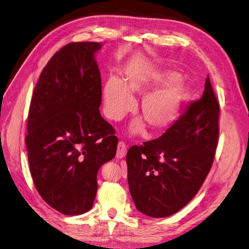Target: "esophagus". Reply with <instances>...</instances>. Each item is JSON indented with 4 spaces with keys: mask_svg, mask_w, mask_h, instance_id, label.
<instances>
[{
    "mask_svg": "<svg viewBox=\"0 0 249 249\" xmlns=\"http://www.w3.org/2000/svg\"><path fill=\"white\" fill-rule=\"evenodd\" d=\"M127 146L124 142H119L118 148H117V158H123L126 155Z\"/></svg>",
    "mask_w": 249,
    "mask_h": 249,
    "instance_id": "obj_1",
    "label": "esophagus"
}]
</instances>
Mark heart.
Returning <instances> with one entry per match:
<instances>
[{"instance_id":"1","label":"heart","mask_w":249,"mask_h":249,"mask_svg":"<svg viewBox=\"0 0 249 249\" xmlns=\"http://www.w3.org/2000/svg\"><path fill=\"white\" fill-rule=\"evenodd\" d=\"M174 79L175 75L168 72L131 73L122 83L110 78L102 89L104 113L110 120L119 121L133 107L131 95L146 93L157 85L167 83L143 96L140 107L143 119L152 129L164 130L178 119L184 95V86L172 82ZM145 129L146 123L139 119L132 123L130 131L141 133Z\"/></svg>"}]
</instances>
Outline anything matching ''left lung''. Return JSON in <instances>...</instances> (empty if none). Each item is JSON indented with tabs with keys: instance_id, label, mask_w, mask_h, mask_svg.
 <instances>
[{
	"instance_id": "8db88e82",
	"label": "left lung",
	"mask_w": 249,
	"mask_h": 249,
	"mask_svg": "<svg viewBox=\"0 0 249 249\" xmlns=\"http://www.w3.org/2000/svg\"><path fill=\"white\" fill-rule=\"evenodd\" d=\"M219 102L209 76L202 98L189 102L160 138L127 152V179L136 209L167 217L196 196L209 174L219 136Z\"/></svg>"
}]
</instances>
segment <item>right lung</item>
<instances>
[{
	"instance_id": "1",
	"label": "right lung",
	"mask_w": 249,
	"mask_h": 249,
	"mask_svg": "<svg viewBox=\"0 0 249 249\" xmlns=\"http://www.w3.org/2000/svg\"><path fill=\"white\" fill-rule=\"evenodd\" d=\"M98 42H71L43 68L30 103L26 146L34 185L65 215L89 211L97 172L116 156V130L99 111Z\"/></svg>"
}]
</instances>
